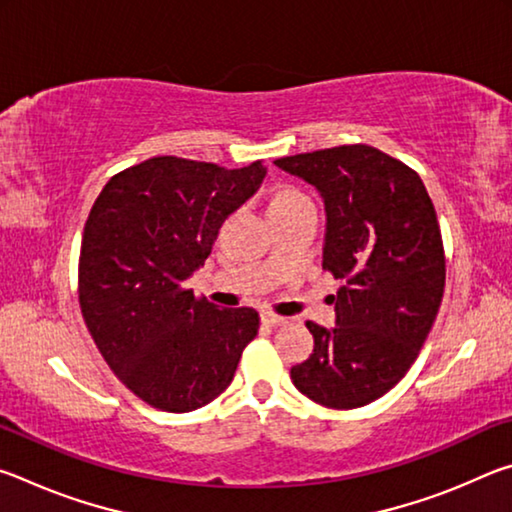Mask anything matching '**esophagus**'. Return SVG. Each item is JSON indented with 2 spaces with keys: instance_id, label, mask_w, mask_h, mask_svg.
<instances>
[{
  "instance_id": "1",
  "label": "esophagus",
  "mask_w": 512,
  "mask_h": 512,
  "mask_svg": "<svg viewBox=\"0 0 512 512\" xmlns=\"http://www.w3.org/2000/svg\"><path fill=\"white\" fill-rule=\"evenodd\" d=\"M262 323H266V325H284V323H287V318L277 316V314H273V311H262Z\"/></svg>"
}]
</instances>
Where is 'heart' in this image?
Returning a JSON list of instances; mask_svg holds the SVG:
<instances>
[{"mask_svg":"<svg viewBox=\"0 0 512 512\" xmlns=\"http://www.w3.org/2000/svg\"><path fill=\"white\" fill-rule=\"evenodd\" d=\"M311 198L300 192L296 187H284L280 192H275L271 198V205H268V210H275V207H298V205H309Z\"/></svg>","mask_w":512,"mask_h":512,"instance_id":"heart-1","label":"heart"}]
</instances>
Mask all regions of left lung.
<instances>
[{
  "label": "left lung",
  "instance_id": "1",
  "mask_svg": "<svg viewBox=\"0 0 512 512\" xmlns=\"http://www.w3.org/2000/svg\"><path fill=\"white\" fill-rule=\"evenodd\" d=\"M275 164L325 198L323 268L341 280L336 327L309 320L314 352L291 379L329 409H359L406 375L443 302L436 210L418 173L375 146L343 144Z\"/></svg>",
  "mask_w": 512,
  "mask_h": 512
}]
</instances>
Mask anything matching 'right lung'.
<instances>
[{"label":"right lung","mask_w":512,"mask_h":512,"mask_svg":"<svg viewBox=\"0 0 512 512\" xmlns=\"http://www.w3.org/2000/svg\"><path fill=\"white\" fill-rule=\"evenodd\" d=\"M266 176L158 155L112 176L85 221L79 305L101 357L153 409L187 413L219 397L255 339L253 307L219 309L187 289L223 221Z\"/></svg>","instance_id":"1"}]
</instances>
